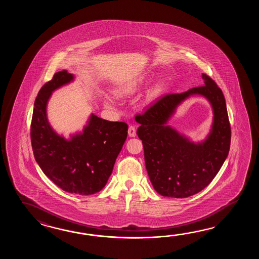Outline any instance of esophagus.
<instances>
[{
	"instance_id": "obj_1",
	"label": "esophagus",
	"mask_w": 259,
	"mask_h": 259,
	"mask_svg": "<svg viewBox=\"0 0 259 259\" xmlns=\"http://www.w3.org/2000/svg\"><path fill=\"white\" fill-rule=\"evenodd\" d=\"M127 133H128V136L130 137H135V135H136V128L134 126H130L128 127V131H127Z\"/></svg>"
}]
</instances>
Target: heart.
<instances>
[{"label": "heart", "mask_w": 259, "mask_h": 259, "mask_svg": "<svg viewBox=\"0 0 259 259\" xmlns=\"http://www.w3.org/2000/svg\"><path fill=\"white\" fill-rule=\"evenodd\" d=\"M135 91V85L133 84H128L127 86H124L122 88L119 89L116 91V94L119 96H124V95H128V94H132ZM105 105H111L110 98H105Z\"/></svg>", "instance_id": "b5f03b06"}]
</instances>
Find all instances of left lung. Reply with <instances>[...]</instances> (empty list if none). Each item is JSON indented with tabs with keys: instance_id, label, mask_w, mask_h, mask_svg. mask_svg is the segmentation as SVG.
<instances>
[{
	"instance_id": "8db88e82",
	"label": "left lung",
	"mask_w": 259,
	"mask_h": 259,
	"mask_svg": "<svg viewBox=\"0 0 259 259\" xmlns=\"http://www.w3.org/2000/svg\"><path fill=\"white\" fill-rule=\"evenodd\" d=\"M203 78V86L165 94L135 116L146 170L154 190L163 196L186 198L201 192L213 181L229 154L231 131L225 97L214 79L206 74ZM193 94L206 97L214 111L212 132L198 145L165 126L176 106Z\"/></svg>"
}]
</instances>
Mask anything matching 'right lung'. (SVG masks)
I'll list each match as a JSON object with an SVG mask.
<instances>
[{
    "mask_svg": "<svg viewBox=\"0 0 259 259\" xmlns=\"http://www.w3.org/2000/svg\"><path fill=\"white\" fill-rule=\"evenodd\" d=\"M72 79V74L62 70L40 88L34 103L30 140L35 159L55 185L67 193L90 195L108 181L127 139V124L92 115L82 134L70 141L57 135L47 121V101L53 91Z\"/></svg>",
    "mask_w": 259,
    "mask_h": 259,
    "instance_id": "1",
    "label": "right lung"
}]
</instances>
